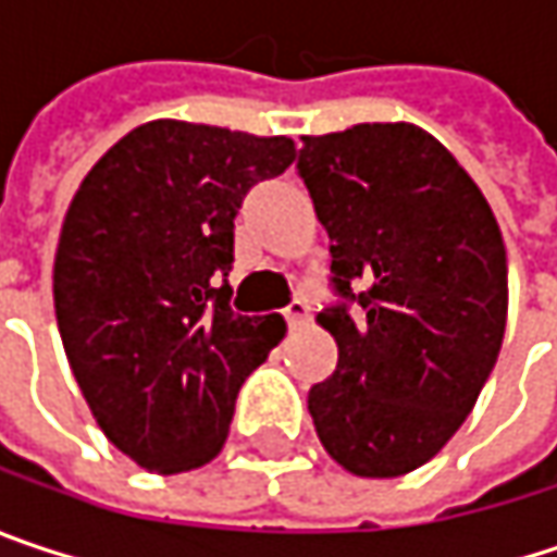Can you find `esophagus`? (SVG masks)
<instances>
[{
    "instance_id": "1",
    "label": "esophagus",
    "mask_w": 557,
    "mask_h": 557,
    "mask_svg": "<svg viewBox=\"0 0 557 557\" xmlns=\"http://www.w3.org/2000/svg\"><path fill=\"white\" fill-rule=\"evenodd\" d=\"M307 313H310V307H307V300L295 298L288 307H285V320H288V326H300L304 320H307Z\"/></svg>"
}]
</instances>
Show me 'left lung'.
I'll return each instance as SVG.
<instances>
[{
  "label": "left lung",
  "mask_w": 557,
  "mask_h": 557,
  "mask_svg": "<svg viewBox=\"0 0 557 557\" xmlns=\"http://www.w3.org/2000/svg\"><path fill=\"white\" fill-rule=\"evenodd\" d=\"M298 171L333 240V285L364 310L317 317L338 345L333 377L307 396L317 437L351 475H406L457 434L495 368L500 227L475 180L416 123L304 136Z\"/></svg>",
  "instance_id": "8db88e82"
}]
</instances>
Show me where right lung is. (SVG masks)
I'll return each instance as SVG.
<instances>
[{
    "label": "right lung",
    "mask_w": 557,
    "mask_h": 557,
    "mask_svg": "<svg viewBox=\"0 0 557 557\" xmlns=\"http://www.w3.org/2000/svg\"><path fill=\"white\" fill-rule=\"evenodd\" d=\"M298 158L288 136L151 120L82 180L62 221L53 304L69 368L100 431L174 475L219 457L240 383L285 320L231 310L234 219Z\"/></svg>",
    "instance_id": "obj_1"
}]
</instances>
